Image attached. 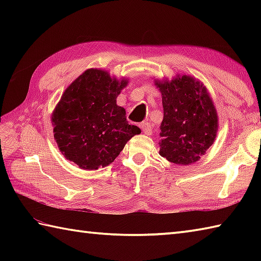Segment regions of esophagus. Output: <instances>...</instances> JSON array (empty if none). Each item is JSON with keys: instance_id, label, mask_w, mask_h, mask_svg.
Segmentation results:
<instances>
[{"instance_id": "1", "label": "esophagus", "mask_w": 261, "mask_h": 261, "mask_svg": "<svg viewBox=\"0 0 261 261\" xmlns=\"http://www.w3.org/2000/svg\"><path fill=\"white\" fill-rule=\"evenodd\" d=\"M139 126H140V129L142 130V132L145 135H150L151 134V131H152L151 125H150V123H148V122H141Z\"/></svg>"}]
</instances>
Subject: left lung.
Segmentation results:
<instances>
[{
	"label": "left lung",
	"mask_w": 261,
	"mask_h": 261,
	"mask_svg": "<svg viewBox=\"0 0 261 261\" xmlns=\"http://www.w3.org/2000/svg\"><path fill=\"white\" fill-rule=\"evenodd\" d=\"M162 93L160 156L177 165H191L213 145L219 120L206 87L192 76L156 81Z\"/></svg>",
	"instance_id": "1"
}]
</instances>
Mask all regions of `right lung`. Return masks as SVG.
I'll use <instances>...</instances> for the list:
<instances>
[{
	"mask_svg": "<svg viewBox=\"0 0 261 261\" xmlns=\"http://www.w3.org/2000/svg\"><path fill=\"white\" fill-rule=\"evenodd\" d=\"M126 85L125 79L119 81L108 71L91 68L66 88L51 115L54 138L66 159L82 169L105 167L132 137L140 135L116 104Z\"/></svg>",
	"mask_w": 261,
	"mask_h": 261,
	"instance_id": "right-lung-1",
	"label": "right lung"
}]
</instances>
